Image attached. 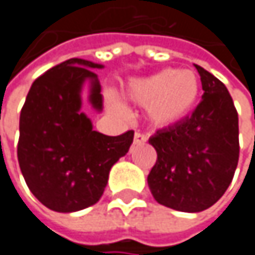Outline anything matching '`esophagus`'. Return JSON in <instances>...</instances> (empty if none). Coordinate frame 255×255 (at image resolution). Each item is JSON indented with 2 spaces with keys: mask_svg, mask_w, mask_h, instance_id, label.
<instances>
[{
  "mask_svg": "<svg viewBox=\"0 0 255 255\" xmlns=\"http://www.w3.org/2000/svg\"><path fill=\"white\" fill-rule=\"evenodd\" d=\"M146 140H147V137H146L144 134H141V132H138V131L134 134V143H144Z\"/></svg>",
  "mask_w": 255,
  "mask_h": 255,
  "instance_id": "esophagus-1",
  "label": "esophagus"
}]
</instances>
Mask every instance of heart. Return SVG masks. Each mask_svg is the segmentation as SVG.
<instances>
[{
	"instance_id": "obj_1",
	"label": "heart",
	"mask_w": 255,
	"mask_h": 255,
	"mask_svg": "<svg viewBox=\"0 0 255 255\" xmlns=\"http://www.w3.org/2000/svg\"><path fill=\"white\" fill-rule=\"evenodd\" d=\"M131 102L146 106V118L155 127H170L186 120L201 96V79L192 69H162L149 77L134 78L126 87ZM112 112L124 114L126 108L112 94H106Z\"/></svg>"
}]
</instances>
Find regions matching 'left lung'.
Instances as JSON below:
<instances>
[{"instance_id": "8db88e82", "label": "left lung", "mask_w": 255, "mask_h": 255, "mask_svg": "<svg viewBox=\"0 0 255 255\" xmlns=\"http://www.w3.org/2000/svg\"><path fill=\"white\" fill-rule=\"evenodd\" d=\"M204 96L193 114L149 138L158 159L147 176L155 201L183 213L214 205L229 187L239 159L238 112L226 85L195 65Z\"/></svg>"}]
</instances>
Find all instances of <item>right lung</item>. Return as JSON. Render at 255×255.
I'll use <instances>...</instances> for the list:
<instances>
[{
    "label": "right lung",
    "mask_w": 255,
    "mask_h": 255,
    "mask_svg": "<svg viewBox=\"0 0 255 255\" xmlns=\"http://www.w3.org/2000/svg\"><path fill=\"white\" fill-rule=\"evenodd\" d=\"M103 65L69 59L36 78L26 96L19 123L17 159L33 196L57 213H75L103 195L109 171L128 152L134 131L105 135L82 112L88 103L103 111L100 82L93 72Z\"/></svg>",
    "instance_id": "obj_1"
}]
</instances>
